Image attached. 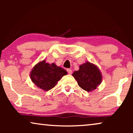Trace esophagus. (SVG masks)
<instances>
[{"mask_svg":"<svg viewBox=\"0 0 133 133\" xmlns=\"http://www.w3.org/2000/svg\"><path fill=\"white\" fill-rule=\"evenodd\" d=\"M67 71H68V73L69 74H72V70L71 69H67Z\"/></svg>","mask_w":133,"mask_h":133,"instance_id":"1","label":"esophagus"}]
</instances>
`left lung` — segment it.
I'll return each instance as SVG.
<instances>
[{"mask_svg":"<svg viewBox=\"0 0 133 133\" xmlns=\"http://www.w3.org/2000/svg\"><path fill=\"white\" fill-rule=\"evenodd\" d=\"M72 76L83 90L88 92L96 90L102 81V75L96 65L86 62L79 66V70L75 71Z\"/></svg>","mask_w":133,"mask_h":133,"instance_id":"obj_1","label":"left lung"}]
</instances>
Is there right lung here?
Listing matches in <instances>:
<instances>
[{"mask_svg": "<svg viewBox=\"0 0 133 133\" xmlns=\"http://www.w3.org/2000/svg\"><path fill=\"white\" fill-rule=\"evenodd\" d=\"M67 71L61 67L57 66L54 63H46L45 60L39 62L30 72L31 81L38 88L43 91H48L57 85L58 81Z\"/></svg>", "mask_w": 133, "mask_h": 133, "instance_id": "1", "label": "right lung"}]
</instances>
